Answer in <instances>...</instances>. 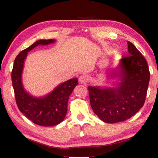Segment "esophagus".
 <instances>
[{"instance_id":"34e87169","label":"esophagus","mask_w":158,"mask_h":158,"mask_svg":"<svg viewBox=\"0 0 158 158\" xmlns=\"http://www.w3.org/2000/svg\"><path fill=\"white\" fill-rule=\"evenodd\" d=\"M89 81V76L87 74H83V75L80 76L79 77V82L81 84H85L86 83Z\"/></svg>"}]
</instances>
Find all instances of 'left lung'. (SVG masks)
<instances>
[{"instance_id":"8db88e82","label":"left lung","mask_w":158,"mask_h":158,"mask_svg":"<svg viewBox=\"0 0 158 158\" xmlns=\"http://www.w3.org/2000/svg\"><path fill=\"white\" fill-rule=\"evenodd\" d=\"M129 55L108 74L118 78L114 87L89 86L90 106L102 121L115 123L134 116L143 106L150 73L148 64L135 45L127 42Z\"/></svg>"}]
</instances>
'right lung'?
<instances>
[{"label":"right lung","instance_id":"obj_1","mask_svg":"<svg viewBox=\"0 0 158 158\" xmlns=\"http://www.w3.org/2000/svg\"><path fill=\"white\" fill-rule=\"evenodd\" d=\"M55 40H39L21 51L16 57L12 72V81L16 102L20 111L35 124L53 126L60 123L68 111L69 95L78 84L77 78L61 83L52 92L42 97H35L26 91L22 84V73L28 52L38 45L54 43Z\"/></svg>","mask_w":158,"mask_h":158}]
</instances>
